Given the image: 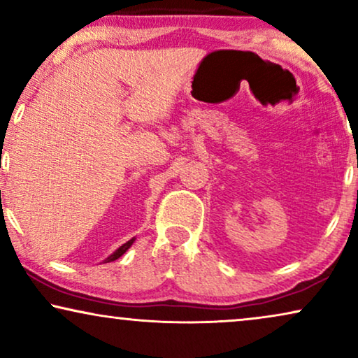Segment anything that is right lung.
<instances>
[{
  "instance_id": "1",
  "label": "right lung",
  "mask_w": 358,
  "mask_h": 358,
  "mask_svg": "<svg viewBox=\"0 0 358 358\" xmlns=\"http://www.w3.org/2000/svg\"><path fill=\"white\" fill-rule=\"evenodd\" d=\"M135 239H136V238H131V239H129V241H127L125 244H122L120 248H117L115 251L112 252L110 256H107L102 262H104V264H106V262H112V261H115V259H119L120 256H124V254H125L127 251H129V248L131 246V244L135 243Z\"/></svg>"
}]
</instances>
